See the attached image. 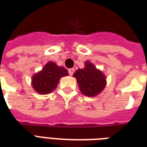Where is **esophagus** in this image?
Here are the masks:
<instances>
[{"label": "esophagus", "mask_w": 147, "mask_h": 147, "mask_svg": "<svg viewBox=\"0 0 147 147\" xmlns=\"http://www.w3.org/2000/svg\"><path fill=\"white\" fill-rule=\"evenodd\" d=\"M74 71H75V69H74V68H69V69H68V73H69L70 76H72V75H73Z\"/></svg>", "instance_id": "1"}]
</instances>
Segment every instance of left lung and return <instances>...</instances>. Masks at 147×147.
Listing matches in <instances>:
<instances>
[{
	"label": "left lung",
	"mask_w": 147,
	"mask_h": 147,
	"mask_svg": "<svg viewBox=\"0 0 147 147\" xmlns=\"http://www.w3.org/2000/svg\"><path fill=\"white\" fill-rule=\"evenodd\" d=\"M81 92L84 95L94 97L102 91L105 86V77L94 65L86 61L85 67L79 69L74 74Z\"/></svg>",
	"instance_id": "1"
}]
</instances>
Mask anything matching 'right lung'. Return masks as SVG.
<instances>
[{"instance_id":"obj_1","label":"right lung","mask_w":147,"mask_h":147,"mask_svg":"<svg viewBox=\"0 0 147 147\" xmlns=\"http://www.w3.org/2000/svg\"><path fill=\"white\" fill-rule=\"evenodd\" d=\"M67 75V71L64 67H59L53 62H49L41 71L34 76L32 85L39 94H49L57 87L61 77Z\"/></svg>"}]
</instances>
